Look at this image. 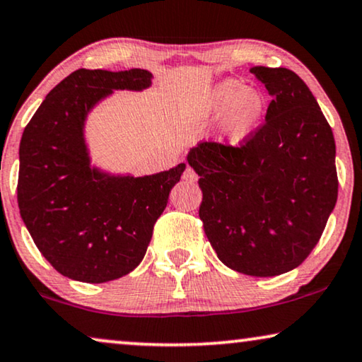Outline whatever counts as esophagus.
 I'll return each mask as SVG.
<instances>
[{"instance_id":"esophagus-1","label":"esophagus","mask_w":362,"mask_h":362,"mask_svg":"<svg viewBox=\"0 0 362 362\" xmlns=\"http://www.w3.org/2000/svg\"><path fill=\"white\" fill-rule=\"evenodd\" d=\"M197 177H199V176H197V173L192 170V168H186L185 175H182V180L187 181V182H196Z\"/></svg>"}]
</instances>
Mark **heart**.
<instances>
[{"instance_id": "b5f03b06", "label": "heart", "mask_w": 362, "mask_h": 362, "mask_svg": "<svg viewBox=\"0 0 362 362\" xmlns=\"http://www.w3.org/2000/svg\"><path fill=\"white\" fill-rule=\"evenodd\" d=\"M267 112L264 92L237 78H222L199 98L197 113L202 120H221V141L240 146L257 132Z\"/></svg>"}]
</instances>
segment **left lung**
Instances as JSON below:
<instances>
[{
    "label": "left lung",
    "instance_id": "left-lung-1",
    "mask_svg": "<svg viewBox=\"0 0 362 362\" xmlns=\"http://www.w3.org/2000/svg\"><path fill=\"white\" fill-rule=\"evenodd\" d=\"M272 102L240 146L199 143V217L222 264L250 276L293 270L318 244L338 199L336 145L308 86L293 71L255 66Z\"/></svg>",
    "mask_w": 362,
    "mask_h": 362
}]
</instances>
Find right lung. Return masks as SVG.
<instances>
[{
	"label": "right lung",
	"mask_w": 362,
	"mask_h": 362,
	"mask_svg": "<svg viewBox=\"0 0 362 362\" xmlns=\"http://www.w3.org/2000/svg\"><path fill=\"white\" fill-rule=\"evenodd\" d=\"M151 78L145 69H78L47 93L24 128L19 212L44 259L69 279L103 284L136 269L186 170L180 163L135 177L90 161L83 128L92 108L113 90H145Z\"/></svg>",
	"instance_id": "add662e5"
}]
</instances>
